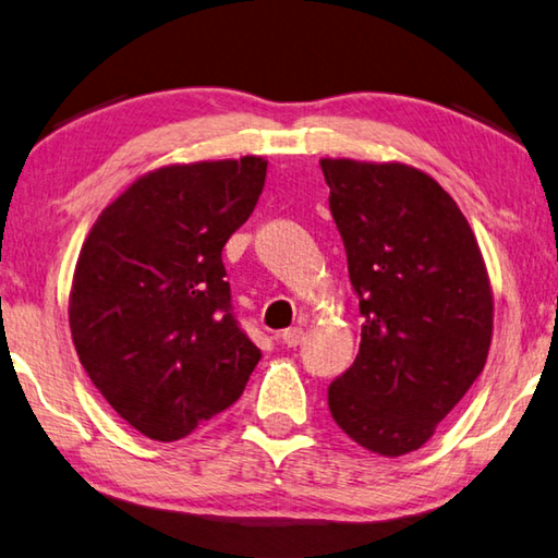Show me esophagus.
<instances>
[{
	"mask_svg": "<svg viewBox=\"0 0 558 558\" xmlns=\"http://www.w3.org/2000/svg\"><path fill=\"white\" fill-rule=\"evenodd\" d=\"M302 339H305V331H302L300 327H290V329H286V331L280 333V341L286 343L288 349H295V347H300Z\"/></svg>",
	"mask_w": 558,
	"mask_h": 558,
	"instance_id": "34e87169",
	"label": "esophagus"
}]
</instances>
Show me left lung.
Masks as SVG:
<instances>
[{
  "instance_id": "obj_1",
  "label": "left lung",
  "mask_w": 558,
  "mask_h": 558,
  "mask_svg": "<svg viewBox=\"0 0 558 558\" xmlns=\"http://www.w3.org/2000/svg\"><path fill=\"white\" fill-rule=\"evenodd\" d=\"M363 314L353 366L329 385L333 422L380 456L424 447L481 376L493 288L453 197L408 163L322 158Z\"/></svg>"
}]
</instances>
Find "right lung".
I'll return each instance as SVG.
<instances>
[{
  "label": "right lung",
  "mask_w": 558,
  "mask_h": 558,
  "mask_svg": "<svg viewBox=\"0 0 558 558\" xmlns=\"http://www.w3.org/2000/svg\"><path fill=\"white\" fill-rule=\"evenodd\" d=\"M268 160L173 163L102 209L75 263L68 322L121 420L178 441L244 392L260 351L231 314L221 248L251 217Z\"/></svg>",
  "instance_id": "1"
}]
</instances>
